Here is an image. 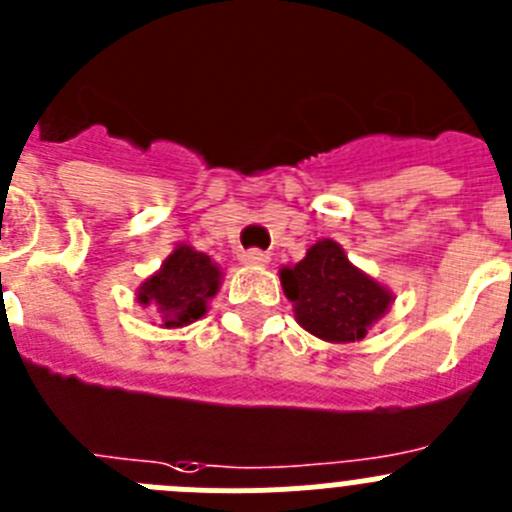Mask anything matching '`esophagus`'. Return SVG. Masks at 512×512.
<instances>
[{"label":"esophagus","mask_w":512,"mask_h":512,"mask_svg":"<svg viewBox=\"0 0 512 512\" xmlns=\"http://www.w3.org/2000/svg\"><path fill=\"white\" fill-rule=\"evenodd\" d=\"M241 261L246 266H266L269 264V253L259 251V248H251V251L241 253Z\"/></svg>","instance_id":"esophagus-1"}]
</instances>
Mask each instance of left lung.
<instances>
[{"mask_svg":"<svg viewBox=\"0 0 512 512\" xmlns=\"http://www.w3.org/2000/svg\"><path fill=\"white\" fill-rule=\"evenodd\" d=\"M279 276L299 325L327 342L363 340L393 302V294L350 264L330 238L309 246L307 256Z\"/></svg>","mask_w":512,"mask_h":512,"instance_id":"8db88e82","label":"left lung"}]
</instances>
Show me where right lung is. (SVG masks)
I'll use <instances>...</instances> for the list:
<instances>
[{
  "label": "right lung",
  "instance_id": "1",
  "mask_svg": "<svg viewBox=\"0 0 512 512\" xmlns=\"http://www.w3.org/2000/svg\"><path fill=\"white\" fill-rule=\"evenodd\" d=\"M220 269L210 256L192 246H180L164 259L162 269L139 287L142 307H154L162 327H185L208 312V302L218 294Z\"/></svg>",
  "mask_w": 512,
  "mask_h": 512
}]
</instances>
